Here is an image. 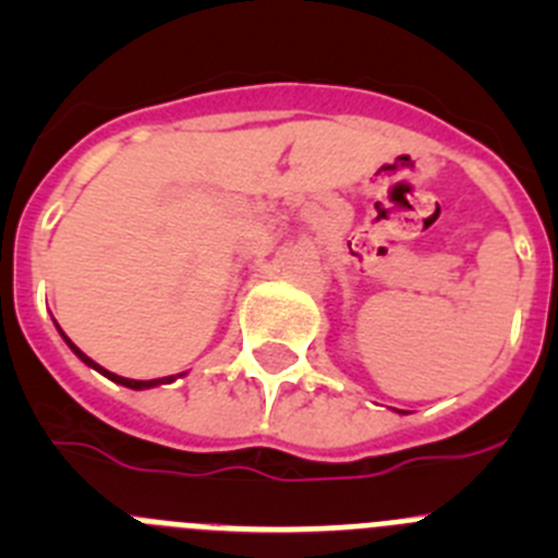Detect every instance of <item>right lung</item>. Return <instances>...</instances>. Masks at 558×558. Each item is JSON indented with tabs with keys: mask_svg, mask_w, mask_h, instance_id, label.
I'll return each instance as SVG.
<instances>
[{
	"mask_svg": "<svg viewBox=\"0 0 558 558\" xmlns=\"http://www.w3.org/2000/svg\"><path fill=\"white\" fill-rule=\"evenodd\" d=\"M58 327V324H56ZM58 332H61V327H58ZM63 335V332H61ZM63 340H66L69 343V349H72V352L77 354V357L83 360V363H86V366H92V368H97V372L100 374H106L108 379H113V383H120V386H125V388H133V391H142V388H153V386H161V383H172V377H161V379H128V377H120V374H111V372H106V368L102 366H97L95 360L92 357H86V354L81 352V349L75 347V343H72V340L66 338V335H63Z\"/></svg>",
	"mask_w": 558,
	"mask_h": 558,
	"instance_id": "1",
	"label": "right lung"
}]
</instances>
